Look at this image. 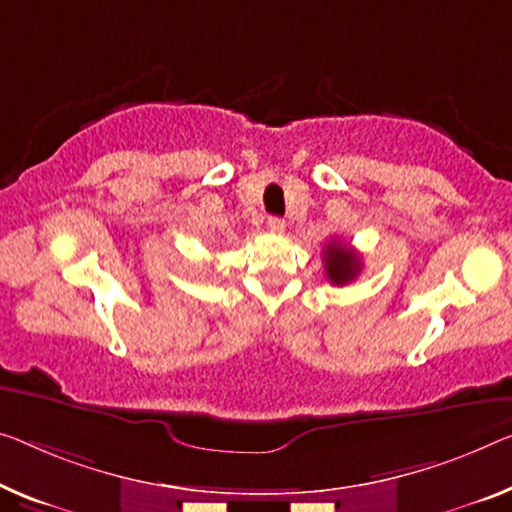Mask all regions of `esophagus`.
Masks as SVG:
<instances>
[{
    "label": "esophagus",
    "mask_w": 512,
    "mask_h": 512,
    "mask_svg": "<svg viewBox=\"0 0 512 512\" xmlns=\"http://www.w3.org/2000/svg\"><path fill=\"white\" fill-rule=\"evenodd\" d=\"M266 225H269V230H271L273 234L285 232V220L278 218V216H271V218H269V223H266Z\"/></svg>",
    "instance_id": "34e87169"
}]
</instances>
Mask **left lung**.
<instances>
[{
	"label": "left lung",
	"mask_w": 512,
	"mask_h": 512,
	"mask_svg": "<svg viewBox=\"0 0 512 512\" xmlns=\"http://www.w3.org/2000/svg\"><path fill=\"white\" fill-rule=\"evenodd\" d=\"M324 271L333 285H347V282H352L361 273V259H358L352 248L331 241L324 248Z\"/></svg>",
	"instance_id": "left-lung-1"
}]
</instances>
